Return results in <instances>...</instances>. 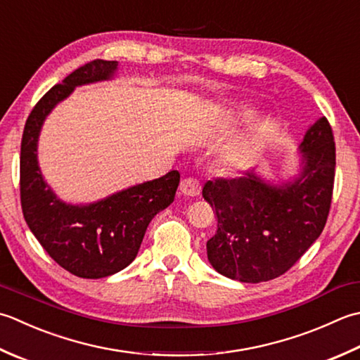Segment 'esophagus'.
<instances>
[{"label": "esophagus", "instance_id": "esophagus-1", "mask_svg": "<svg viewBox=\"0 0 360 360\" xmlns=\"http://www.w3.org/2000/svg\"><path fill=\"white\" fill-rule=\"evenodd\" d=\"M179 190L184 196H196V195H200L201 187H200V182L196 179L186 178V179L181 181Z\"/></svg>", "mask_w": 360, "mask_h": 360}]
</instances>
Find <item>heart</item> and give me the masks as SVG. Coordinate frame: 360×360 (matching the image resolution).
Instances as JSON below:
<instances>
[{
    "label": "heart",
    "instance_id": "1",
    "mask_svg": "<svg viewBox=\"0 0 360 360\" xmlns=\"http://www.w3.org/2000/svg\"><path fill=\"white\" fill-rule=\"evenodd\" d=\"M246 159H248V146L243 143H237L224 153L223 164L228 170H237V168H240L245 164Z\"/></svg>",
    "mask_w": 360,
    "mask_h": 360
}]
</instances>
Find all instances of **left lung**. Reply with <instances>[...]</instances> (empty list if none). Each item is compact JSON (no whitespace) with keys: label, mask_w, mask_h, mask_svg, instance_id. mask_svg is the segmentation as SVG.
<instances>
[{"label":"left lung","mask_w":360,"mask_h":360,"mask_svg":"<svg viewBox=\"0 0 360 360\" xmlns=\"http://www.w3.org/2000/svg\"><path fill=\"white\" fill-rule=\"evenodd\" d=\"M300 156L292 181L274 184L248 172L204 184L202 196L218 220L207 259L223 276L252 284L278 278L320 237L335 174L334 136L325 117L306 131Z\"/></svg>","instance_id":"1"}]
</instances>
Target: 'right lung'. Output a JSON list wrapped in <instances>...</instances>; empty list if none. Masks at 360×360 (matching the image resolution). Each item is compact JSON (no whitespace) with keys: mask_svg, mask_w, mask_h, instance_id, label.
Listing matches in <instances>:
<instances>
[{"mask_svg":"<svg viewBox=\"0 0 360 360\" xmlns=\"http://www.w3.org/2000/svg\"><path fill=\"white\" fill-rule=\"evenodd\" d=\"M117 65V60H91L56 84L35 104L21 139L20 196L27 226L62 269L86 279L110 276L136 259L148 224L173 202L181 178L173 170L89 204L63 202L45 182L37 145L49 112L76 87L112 79Z\"/></svg>","mask_w":360,"mask_h":360,"instance_id":"add662e5","label":"right lung"}]
</instances>
